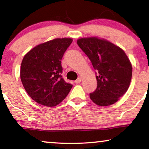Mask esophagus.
I'll use <instances>...</instances> for the list:
<instances>
[{
    "mask_svg": "<svg viewBox=\"0 0 149 149\" xmlns=\"http://www.w3.org/2000/svg\"><path fill=\"white\" fill-rule=\"evenodd\" d=\"M81 77H79V78H77L76 80L75 81V84H79L81 82Z\"/></svg>",
    "mask_w": 149,
    "mask_h": 149,
    "instance_id": "obj_1",
    "label": "esophagus"
}]
</instances>
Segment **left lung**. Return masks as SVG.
Instances as JSON below:
<instances>
[{
    "label": "left lung",
    "instance_id": "8db88e82",
    "mask_svg": "<svg viewBox=\"0 0 149 149\" xmlns=\"http://www.w3.org/2000/svg\"><path fill=\"white\" fill-rule=\"evenodd\" d=\"M96 70L97 88L90 98L97 105L113 104L128 89L132 67L121 48L97 37L81 38L77 40Z\"/></svg>",
    "mask_w": 149,
    "mask_h": 149
}]
</instances>
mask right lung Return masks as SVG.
I'll return each mask as SVG.
<instances>
[{"label":"right lung","instance_id":"1","mask_svg":"<svg viewBox=\"0 0 149 149\" xmlns=\"http://www.w3.org/2000/svg\"><path fill=\"white\" fill-rule=\"evenodd\" d=\"M72 41L63 38L46 42L31 49L23 58L21 80L29 96L38 104L57 105L72 89V85L62 77L61 59Z\"/></svg>","mask_w":149,"mask_h":149}]
</instances>
